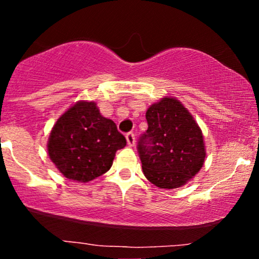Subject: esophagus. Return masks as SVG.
<instances>
[{
    "instance_id": "34e87169",
    "label": "esophagus",
    "mask_w": 259,
    "mask_h": 259,
    "mask_svg": "<svg viewBox=\"0 0 259 259\" xmlns=\"http://www.w3.org/2000/svg\"><path fill=\"white\" fill-rule=\"evenodd\" d=\"M125 136H126L127 145H129V146H134V145H135V135H134V133L133 132L127 133Z\"/></svg>"
}]
</instances>
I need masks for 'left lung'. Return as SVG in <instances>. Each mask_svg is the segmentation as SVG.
<instances>
[{
  "mask_svg": "<svg viewBox=\"0 0 259 259\" xmlns=\"http://www.w3.org/2000/svg\"><path fill=\"white\" fill-rule=\"evenodd\" d=\"M148 129L138 142L142 171L160 189H178L200 171L206 158L203 135L179 100L164 97L146 112Z\"/></svg>",
  "mask_w": 259,
  "mask_h": 259,
  "instance_id": "obj_1",
  "label": "left lung"
}]
</instances>
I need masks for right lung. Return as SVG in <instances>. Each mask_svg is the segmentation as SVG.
<instances>
[{
	"instance_id": "obj_1",
	"label": "right lung",
	"mask_w": 259,
	"mask_h": 259,
	"mask_svg": "<svg viewBox=\"0 0 259 259\" xmlns=\"http://www.w3.org/2000/svg\"><path fill=\"white\" fill-rule=\"evenodd\" d=\"M126 140L95 102L79 101L53 125L47 144L50 159L67 179L88 183L112 167Z\"/></svg>"
}]
</instances>
